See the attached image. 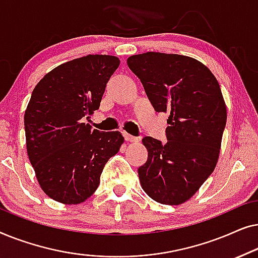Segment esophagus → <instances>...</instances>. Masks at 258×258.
<instances>
[{
    "mask_svg": "<svg viewBox=\"0 0 258 258\" xmlns=\"http://www.w3.org/2000/svg\"><path fill=\"white\" fill-rule=\"evenodd\" d=\"M123 136H124L125 141H128V142H137V141H139V137L129 135V134H126V133H123Z\"/></svg>",
    "mask_w": 258,
    "mask_h": 258,
    "instance_id": "34e87169",
    "label": "esophagus"
}]
</instances>
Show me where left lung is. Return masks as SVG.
Segmentation results:
<instances>
[{"mask_svg":"<svg viewBox=\"0 0 258 258\" xmlns=\"http://www.w3.org/2000/svg\"><path fill=\"white\" fill-rule=\"evenodd\" d=\"M157 112H168L167 143L146 136L139 168L144 191L162 204L188 201L216 167L227 108L216 77L192 57L144 52L128 58Z\"/></svg>","mask_w":258,"mask_h":258,"instance_id":"1","label":"left lung"}]
</instances>
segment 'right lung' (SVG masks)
Instances as JSON below:
<instances>
[{
  "label": "right lung",
  "mask_w": 258,
  "mask_h": 258,
  "mask_svg": "<svg viewBox=\"0 0 258 258\" xmlns=\"http://www.w3.org/2000/svg\"><path fill=\"white\" fill-rule=\"evenodd\" d=\"M118 66L115 56H83L56 67L33 90L24 114L27 153L42 190L57 202L79 204L93 195L124 141L119 132L81 123L100 108Z\"/></svg>",
  "instance_id": "right-lung-1"
}]
</instances>
